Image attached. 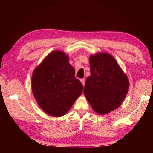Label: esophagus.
<instances>
[{"instance_id": "1", "label": "esophagus", "mask_w": 153, "mask_h": 153, "mask_svg": "<svg viewBox=\"0 0 153 153\" xmlns=\"http://www.w3.org/2000/svg\"><path fill=\"white\" fill-rule=\"evenodd\" d=\"M85 81H86V80H85V79H80V82H82V84H83V86H84V85H85Z\"/></svg>"}]
</instances>
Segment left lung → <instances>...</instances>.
Instances as JSON below:
<instances>
[{"label":"left lung","instance_id":"1","mask_svg":"<svg viewBox=\"0 0 153 153\" xmlns=\"http://www.w3.org/2000/svg\"><path fill=\"white\" fill-rule=\"evenodd\" d=\"M89 63L91 74L86 80L84 94L96 113L105 115L117 108L125 99L128 77L108 53L90 55Z\"/></svg>","mask_w":153,"mask_h":153}]
</instances>
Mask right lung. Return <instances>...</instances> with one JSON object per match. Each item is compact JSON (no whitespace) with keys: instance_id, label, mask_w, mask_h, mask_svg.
I'll return each mask as SVG.
<instances>
[{"instance_id":"right-lung-1","label":"right lung","mask_w":153,"mask_h":153,"mask_svg":"<svg viewBox=\"0 0 153 153\" xmlns=\"http://www.w3.org/2000/svg\"><path fill=\"white\" fill-rule=\"evenodd\" d=\"M32 90L44 112L59 117L65 115L82 94L83 85L75 77L68 55L54 51L33 70Z\"/></svg>"}]
</instances>
